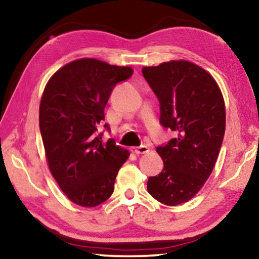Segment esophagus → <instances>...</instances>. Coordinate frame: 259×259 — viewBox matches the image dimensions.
Here are the masks:
<instances>
[{"instance_id": "obj_1", "label": "esophagus", "mask_w": 259, "mask_h": 259, "mask_svg": "<svg viewBox=\"0 0 259 259\" xmlns=\"http://www.w3.org/2000/svg\"><path fill=\"white\" fill-rule=\"evenodd\" d=\"M148 151H150V148H148L146 145H142L139 147H134L133 148V152L135 153V154H145V153H148Z\"/></svg>"}]
</instances>
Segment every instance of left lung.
<instances>
[{
    "mask_svg": "<svg viewBox=\"0 0 259 259\" xmlns=\"http://www.w3.org/2000/svg\"><path fill=\"white\" fill-rule=\"evenodd\" d=\"M143 75L160 102V122L176 131L156 148L163 169L147 182L159 202H187L202 188L216 163L225 134L226 111L211 74L188 60H170L143 67Z\"/></svg>",
    "mask_w": 259,
    "mask_h": 259,
    "instance_id": "left-lung-1",
    "label": "left lung"
}]
</instances>
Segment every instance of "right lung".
I'll list each match as a JSON object with an SVG mask.
<instances>
[{
	"instance_id": "1",
	"label": "right lung",
	"mask_w": 259,
	"mask_h": 259,
	"mask_svg": "<svg viewBox=\"0 0 259 259\" xmlns=\"http://www.w3.org/2000/svg\"><path fill=\"white\" fill-rule=\"evenodd\" d=\"M133 73L128 66L76 59L59 68L42 94L38 121L48 166L65 195L81 207H96L112 195L130 155L113 139L103 142L97 128L113 88Z\"/></svg>"
}]
</instances>
